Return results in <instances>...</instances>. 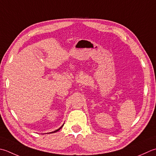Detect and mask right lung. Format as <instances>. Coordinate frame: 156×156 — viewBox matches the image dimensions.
I'll use <instances>...</instances> for the list:
<instances>
[{"label": "right lung", "instance_id": "1", "mask_svg": "<svg viewBox=\"0 0 156 156\" xmlns=\"http://www.w3.org/2000/svg\"><path fill=\"white\" fill-rule=\"evenodd\" d=\"M63 124L62 125V126H61V127L59 128V129H57L56 130H55V131H53V132H51V133H56V132H57V131H59V130H60L61 129H62V128L63 127Z\"/></svg>", "mask_w": 156, "mask_h": 156}]
</instances>
